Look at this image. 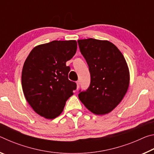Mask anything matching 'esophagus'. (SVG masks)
I'll list each match as a JSON object with an SVG mask.
<instances>
[{"label":"esophagus","mask_w":154,"mask_h":154,"mask_svg":"<svg viewBox=\"0 0 154 154\" xmlns=\"http://www.w3.org/2000/svg\"><path fill=\"white\" fill-rule=\"evenodd\" d=\"M76 83H77V90H78L79 88V81H77Z\"/></svg>","instance_id":"1"}]
</instances>
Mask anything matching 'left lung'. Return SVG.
Instances as JSON below:
<instances>
[{"instance_id":"8db88e82","label":"left lung","mask_w":154,"mask_h":154,"mask_svg":"<svg viewBox=\"0 0 154 154\" xmlns=\"http://www.w3.org/2000/svg\"><path fill=\"white\" fill-rule=\"evenodd\" d=\"M77 42L91 77L88 90L79 91V100L93 113H109L119 105L128 89L130 72L126 60L108 41L90 38Z\"/></svg>"}]
</instances>
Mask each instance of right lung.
<instances>
[{
	"label": "right lung",
	"instance_id": "1",
	"mask_svg": "<svg viewBox=\"0 0 154 154\" xmlns=\"http://www.w3.org/2000/svg\"><path fill=\"white\" fill-rule=\"evenodd\" d=\"M77 41H53L36 46L23 66L22 85L26 99L36 113L52 119L61 114L76 90L69 79L66 62L76 53Z\"/></svg>",
	"mask_w": 154,
	"mask_h": 154
}]
</instances>
